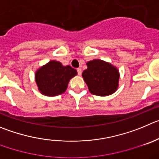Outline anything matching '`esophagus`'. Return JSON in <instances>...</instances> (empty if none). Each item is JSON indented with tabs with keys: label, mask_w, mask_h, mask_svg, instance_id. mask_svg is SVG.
<instances>
[{
	"label": "esophagus",
	"mask_w": 159,
	"mask_h": 159,
	"mask_svg": "<svg viewBox=\"0 0 159 159\" xmlns=\"http://www.w3.org/2000/svg\"><path fill=\"white\" fill-rule=\"evenodd\" d=\"M77 71H78V75H81V73H82V70H81V68H78V69H77Z\"/></svg>",
	"instance_id": "obj_1"
}]
</instances>
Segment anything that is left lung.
I'll list each match as a JSON object with an SVG mask.
<instances>
[{
    "label": "left lung",
    "mask_w": 159,
    "mask_h": 159,
    "mask_svg": "<svg viewBox=\"0 0 159 159\" xmlns=\"http://www.w3.org/2000/svg\"><path fill=\"white\" fill-rule=\"evenodd\" d=\"M86 65L82 78L92 94L107 96L118 89L120 75L116 66L101 59H93Z\"/></svg>",
    "instance_id": "1"
}]
</instances>
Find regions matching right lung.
<instances>
[{
  "label": "right lung",
  "mask_w": 159,
  "mask_h": 159,
  "mask_svg": "<svg viewBox=\"0 0 159 159\" xmlns=\"http://www.w3.org/2000/svg\"><path fill=\"white\" fill-rule=\"evenodd\" d=\"M78 75L70 66H63L60 62L51 60L35 72V81L41 94L56 96L64 93L68 83Z\"/></svg>",
  "instance_id": "add662e5"
}]
</instances>
